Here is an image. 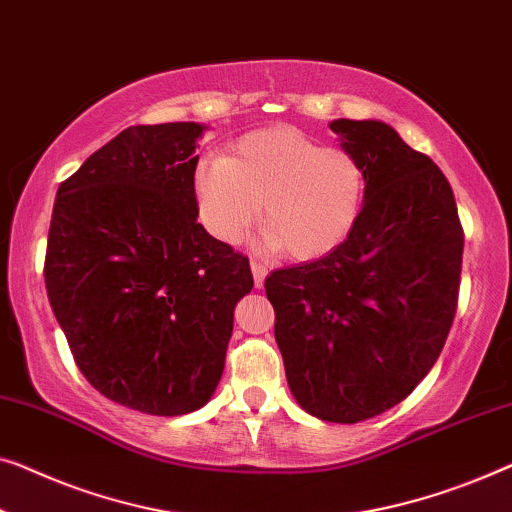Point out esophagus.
Wrapping results in <instances>:
<instances>
[{"label": "esophagus", "mask_w": 512, "mask_h": 512, "mask_svg": "<svg viewBox=\"0 0 512 512\" xmlns=\"http://www.w3.org/2000/svg\"><path fill=\"white\" fill-rule=\"evenodd\" d=\"M249 268H251V274H254V286H256V288H263V284H265V274H268V268H265V265L258 263V261H251Z\"/></svg>", "instance_id": "1"}]
</instances>
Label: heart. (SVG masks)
Wrapping results in <instances>:
<instances>
[{
    "mask_svg": "<svg viewBox=\"0 0 512 512\" xmlns=\"http://www.w3.org/2000/svg\"><path fill=\"white\" fill-rule=\"evenodd\" d=\"M194 196L198 217L219 242H242L263 205V247L314 261L358 224L365 170L351 152L272 127L247 133L231 157L198 166Z\"/></svg>",
    "mask_w": 512,
    "mask_h": 512,
    "instance_id": "1",
    "label": "heart"
}]
</instances>
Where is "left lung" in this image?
Masks as SVG:
<instances>
[{"label":"left lung","instance_id":"obj_1","mask_svg":"<svg viewBox=\"0 0 512 512\" xmlns=\"http://www.w3.org/2000/svg\"><path fill=\"white\" fill-rule=\"evenodd\" d=\"M330 129L365 170L358 224L328 256L272 272L265 293L295 402L351 425L402 402L439 358L464 235L446 175L390 124Z\"/></svg>","mask_w":512,"mask_h":512}]
</instances>
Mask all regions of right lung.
Returning a JSON list of instances; mask_svg holds the SVG:
<instances>
[{"label": "right lung", "mask_w": 512, "mask_h": 512, "mask_svg": "<svg viewBox=\"0 0 512 512\" xmlns=\"http://www.w3.org/2000/svg\"><path fill=\"white\" fill-rule=\"evenodd\" d=\"M198 122L129 127L59 184L46 291L103 397L150 416L201 409L224 374L249 261L198 224Z\"/></svg>", "instance_id": "add662e5"}]
</instances>
